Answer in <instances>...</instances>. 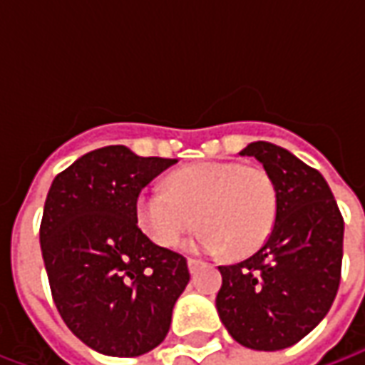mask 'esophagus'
<instances>
[{
  "label": "esophagus",
  "mask_w": 365,
  "mask_h": 365,
  "mask_svg": "<svg viewBox=\"0 0 365 365\" xmlns=\"http://www.w3.org/2000/svg\"><path fill=\"white\" fill-rule=\"evenodd\" d=\"M203 264H205V262L199 260V258H190V260H187V266H190V272H195V269L201 268Z\"/></svg>",
  "instance_id": "34e87169"
}]
</instances>
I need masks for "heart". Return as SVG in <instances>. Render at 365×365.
<instances>
[{"mask_svg": "<svg viewBox=\"0 0 365 365\" xmlns=\"http://www.w3.org/2000/svg\"><path fill=\"white\" fill-rule=\"evenodd\" d=\"M277 211L274 178L264 168L238 162L180 168L168 178L166 191L152 187L136 199V219L152 242L174 248L199 225V246L229 256H248L264 246Z\"/></svg>", "mask_w": 365, "mask_h": 365, "instance_id": "1", "label": "heart"}]
</instances>
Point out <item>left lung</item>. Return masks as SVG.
Returning <instances> with one entry per match:
<instances>
[{
	"label": "left lung",
	"mask_w": 365,
	"mask_h": 365,
	"mask_svg": "<svg viewBox=\"0 0 365 365\" xmlns=\"http://www.w3.org/2000/svg\"><path fill=\"white\" fill-rule=\"evenodd\" d=\"M240 154L254 156L274 178L279 211L258 252L219 266L217 311L238 344L274 352L297 344L332 307L344 219L327 180L289 150L258 140Z\"/></svg>",
	"instance_id": "8db88e82"
}]
</instances>
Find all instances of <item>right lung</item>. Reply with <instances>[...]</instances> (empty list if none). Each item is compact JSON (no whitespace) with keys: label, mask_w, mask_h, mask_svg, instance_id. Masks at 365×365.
I'll return each instance as SVG.
<instances>
[{"label":"right lung","mask_w":365,"mask_h":365,"mask_svg":"<svg viewBox=\"0 0 365 365\" xmlns=\"http://www.w3.org/2000/svg\"><path fill=\"white\" fill-rule=\"evenodd\" d=\"M172 158H143L123 144L78 158L52 182L41 250L62 321L105 356L133 358L166 338L190 282L182 254L138 229L136 199Z\"/></svg>","instance_id":"obj_1"}]
</instances>
